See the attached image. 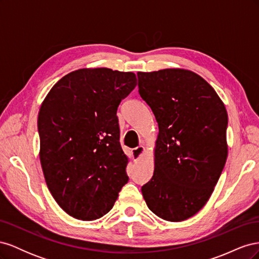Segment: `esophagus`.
<instances>
[{
    "mask_svg": "<svg viewBox=\"0 0 259 259\" xmlns=\"http://www.w3.org/2000/svg\"><path fill=\"white\" fill-rule=\"evenodd\" d=\"M145 150H146V149H145L144 146H138V147L133 149V150H132V154H133V156H134L135 161H138V160L142 159V156H143L144 153H145Z\"/></svg>",
    "mask_w": 259,
    "mask_h": 259,
    "instance_id": "34e87169",
    "label": "esophagus"
}]
</instances>
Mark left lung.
I'll use <instances>...</instances> for the list:
<instances>
[{"label":"left lung","mask_w":259,"mask_h":259,"mask_svg":"<svg viewBox=\"0 0 259 259\" xmlns=\"http://www.w3.org/2000/svg\"><path fill=\"white\" fill-rule=\"evenodd\" d=\"M139 94L159 125L154 171L142 187L152 213L183 222L206 204L228 155V114L215 90L190 70L138 72Z\"/></svg>","instance_id":"8db88e82"}]
</instances>
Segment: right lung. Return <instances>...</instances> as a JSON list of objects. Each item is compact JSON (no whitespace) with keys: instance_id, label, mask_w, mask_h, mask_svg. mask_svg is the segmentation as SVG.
I'll return each instance as SVG.
<instances>
[{"instance_id":"1","label":"right lung","mask_w":259,"mask_h":259,"mask_svg":"<svg viewBox=\"0 0 259 259\" xmlns=\"http://www.w3.org/2000/svg\"><path fill=\"white\" fill-rule=\"evenodd\" d=\"M136 85L133 72L83 68L61 77L43 100L41 166L53 198L70 216L103 217L127 183L116 110Z\"/></svg>"}]
</instances>
